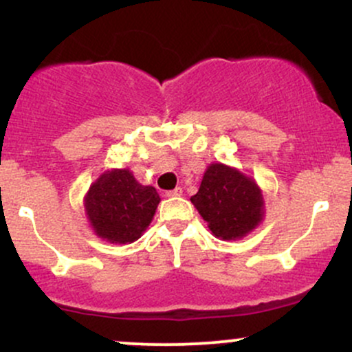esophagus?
Here are the masks:
<instances>
[{"label":"esophagus","instance_id":"esophagus-1","mask_svg":"<svg viewBox=\"0 0 352 352\" xmlns=\"http://www.w3.org/2000/svg\"><path fill=\"white\" fill-rule=\"evenodd\" d=\"M182 188L180 187H177V188H173V190H168L167 193H165V195L168 197V199H175V197H180L182 195Z\"/></svg>","mask_w":352,"mask_h":352}]
</instances>
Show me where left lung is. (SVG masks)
<instances>
[{"label":"left lung","instance_id":"obj_1","mask_svg":"<svg viewBox=\"0 0 352 352\" xmlns=\"http://www.w3.org/2000/svg\"><path fill=\"white\" fill-rule=\"evenodd\" d=\"M190 201L218 240H241L265 220V197L258 182L232 165L212 162Z\"/></svg>","mask_w":352,"mask_h":352}]
</instances>
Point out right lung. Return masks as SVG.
Returning <instances> with one entry per match:
<instances>
[{
	"label": "right lung",
	"mask_w": 352,
	"mask_h": 352,
	"mask_svg": "<svg viewBox=\"0 0 352 352\" xmlns=\"http://www.w3.org/2000/svg\"><path fill=\"white\" fill-rule=\"evenodd\" d=\"M159 204L157 190L139 184L131 168H111L91 184L84 195V213L100 240L129 245L144 235Z\"/></svg>",
	"instance_id": "1"
}]
</instances>
